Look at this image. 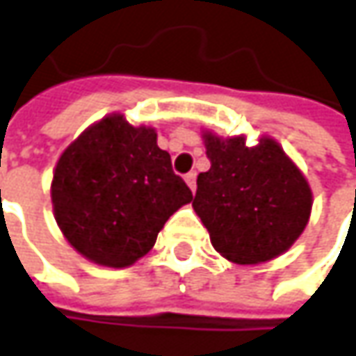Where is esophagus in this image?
Segmentation results:
<instances>
[{
    "instance_id": "34e87169",
    "label": "esophagus",
    "mask_w": 356,
    "mask_h": 356,
    "mask_svg": "<svg viewBox=\"0 0 356 356\" xmlns=\"http://www.w3.org/2000/svg\"><path fill=\"white\" fill-rule=\"evenodd\" d=\"M185 181H187L188 188H191V191L195 193V191H197V173H195V171L187 173V175H185Z\"/></svg>"
}]
</instances>
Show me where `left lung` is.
Returning a JSON list of instances; mask_svg holds the SVG:
<instances>
[{
  "instance_id": "left-lung-1",
  "label": "left lung",
  "mask_w": 356,
  "mask_h": 356,
  "mask_svg": "<svg viewBox=\"0 0 356 356\" xmlns=\"http://www.w3.org/2000/svg\"><path fill=\"white\" fill-rule=\"evenodd\" d=\"M210 169L197 179L193 209L222 257L239 265L275 259L298 239L312 210V191L284 149L263 136L204 134Z\"/></svg>"
}]
</instances>
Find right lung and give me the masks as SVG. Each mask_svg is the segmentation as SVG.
<instances>
[{
    "label": "right lung",
    "mask_w": 356,
    "mask_h": 356,
    "mask_svg": "<svg viewBox=\"0 0 356 356\" xmlns=\"http://www.w3.org/2000/svg\"><path fill=\"white\" fill-rule=\"evenodd\" d=\"M50 195L76 251L115 269L144 257L169 216L193 200L156 130L132 127L122 115L99 120L66 147Z\"/></svg>",
    "instance_id": "1"
}]
</instances>
